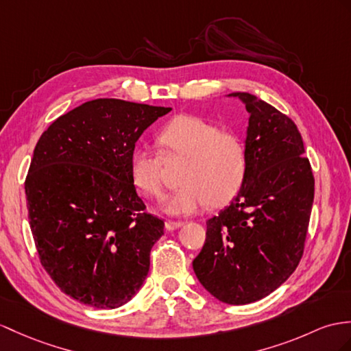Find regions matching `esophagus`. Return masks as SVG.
I'll list each match as a JSON object with an SVG mask.
<instances>
[{
    "label": "esophagus",
    "mask_w": 351,
    "mask_h": 351,
    "mask_svg": "<svg viewBox=\"0 0 351 351\" xmlns=\"http://www.w3.org/2000/svg\"><path fill=\"white\" fill-rule=\"evenodd\" d=\"M183 225V221H173V220H167L165 221V228L168 230H174V229H178Z\"/></svg>",
    "instance_id": "34e87169"
}]
</instances>
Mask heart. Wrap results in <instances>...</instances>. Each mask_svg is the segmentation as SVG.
Returning <instances> with one entry per match:
<instances>
[{"instance_id":"b5f03b06","label":"heart","mask_w":351,"mask_h":351,"mask_svg":"<svg viewBox=\"0 0 351 351\" xmlns=\"http://www.w3.org/2000/svg\"><path fill=\"white\" fill-rule=\"evenodd\" d=\"M164 155L183 158L178 173L180 186L169 193L160 210L169 216H186L204 204L220 207L241 189L247 174V147L241 136L220 131L205 119L177 116L159 134ZM131 178L138 189L153 198L162 195V158L150 147L131 155Z\"/></svg>"}]
</instances>
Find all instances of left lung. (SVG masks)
Listing matches in <instances>:
<instances>
[{
    "label": "left lung",
    "instance_id": "left-lung-1",
    "mask_svg": "<svg viewBox=\"0 0 351 351\" xmlns=\"http://www.w3.org/2000/svg\"><path fill=\"white\" fill-rule=\"evenodd\" d=\"M249 113L247 174L225 210L207 221L193 259L196 278L220 302L268 296L292 276L304 253L314 177L304 141L286 114L249 92H234Z\"/></svg>",
    "mask_w": 351,
    "mask_h": 351
}]
</instances>
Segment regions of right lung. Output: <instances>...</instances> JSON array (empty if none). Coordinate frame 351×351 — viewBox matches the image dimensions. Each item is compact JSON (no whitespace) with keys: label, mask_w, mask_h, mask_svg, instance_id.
Masks as SVG:
<instances>
[{"label":"right lung","mask_w":351,"mask_h":351,"mask_svg":"<svg viewBox=\"0 0 351 351\" xmlns=\"http://www.w3.org/2000/svg\"><path fill=\"white\" fill-rule=\"evenodd\" d=\"M169 111L92 99L58 117L34 149L25 182L32 237L47 274L75 301L119 308L147 277L164 221L144 211L131 155Z\"/></svg>","instance_id":"obj_1"}]
</instances>
